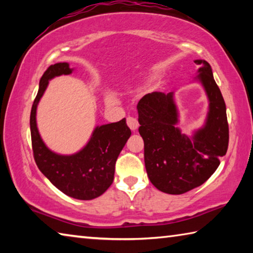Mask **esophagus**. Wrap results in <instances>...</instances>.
Segmentation results:
<instances>
[{
  "mask_svg": "<svg viewBox=\"0 0 253 253\" xmlns=\"http://www.w3.org/2000/svg\"><path fill=\"white\" fill-rule=\"evenodd\" d=\"M126 122H127L128 127H129L131 130H136L137 128H138L139 124H138V121H137L136 118H134V117H127Z\"/></svg>",
  "mask_w": 253,
  "mask_h": 253,
  "instance_id": "obj_1",
  "label": "esophagus"
}]
</instances>
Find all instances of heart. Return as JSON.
Segmentation results:
<instances>
[{"mask_svg":"<svg viewBox=\"0 0 253 253\" xmlns=\"http://www.w3.org/2000/svg\"><path fill=\"white\" fill-rule=\"evenodd\" d=\"M107 101L110 102V104H113V102L116 101V99H115V97H114V96L109 95V96H107Z\"/></svg>","mask_w":253,"mask_h":253,"instance_id":"1","label":"heart"}]
</instances>
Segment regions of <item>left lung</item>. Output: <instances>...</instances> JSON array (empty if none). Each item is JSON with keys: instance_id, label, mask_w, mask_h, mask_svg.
<instances>
[{"instance_id": "1", "label": "left lung", "mask_w": 253, "mask_h": 253, "mask_svg": "<svg viewBox=\"0 0 253 253\" xmlns=\"http://www.w3.org/2000/svg\"><path fill=\"white\" fill-rule=\"evenodd\" d=\"M198 78L210 100V111L202 129L188 138L175 125L177 111L173 92H152L137 105L139 134L144 139V160L149 181L168 194H183L202 185L220 165L229 145L225 102L213 78L211 66L195 60Z\"/></svg>"}]
</instances>
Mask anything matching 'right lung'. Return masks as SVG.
Returning a JSON list of instances; mask_svg holds the SVG:
<instances>
[{
	"label": "right lung",
	"mask_w": 253,
	"mask_h": 253,
	"mask_svg": "<svg viewBox=\"0 0 253 253\" xmlns=\"http://www.w3.org/2000/svg\"><path fill=\"white\" fill-rule=\"evenodd\" d=\"M71 72L67 62H59L51 65L41 77L30 116L33 157L42 174L66 195L78 200H92L104 194L113 184L115 164L131 131L123 118L117 123L97 127L89 143L79 153L63 156L51 152L38 131L37 106L50 79Z\"/></svg>",
	"instance_id": "1"
}]
</instances>
